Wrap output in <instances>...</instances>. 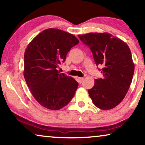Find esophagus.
Returning <instances> with one entry per match:
<instances>
[{
	"mask_svg": "<svg viewBox=\"0 0 145 145\" xmlns=\"http://www.w3.org/2000/svg\"><path fill=\"white\" fill-rule=\"evenodd\" d=\"M83 80H84V78H77V80H78V82L80 83V84H81V83L82 82Z\"/></svg>",
	"mask_w": 145,
	"mask_h": 145,
	"instance_id": "obj_1",
	"label": "esophagus"
}]
</instances>
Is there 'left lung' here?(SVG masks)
<instances>
[{
  "label": "left lung",
  "instance_id": "left-lung-1",
  "mask_svg": "<svg viewBox=\"0 0 145 145\" xmlns=\"http://www.w3.org/2000/svg\"><path fill=\"white\" fill-rule=\"evenodd\" d=\"M90 47L97 66L102 67V78L95 79L88 94L95 106L108 110L118 106L125 96L131 83L135 65L125 42L108 33L78 35Z\"/></svg>",
  "mask_w": 145,
  "mask_h": 145
}]
</instances>
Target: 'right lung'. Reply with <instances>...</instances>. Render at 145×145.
<instances>
[{
    "label": "right lung",
    "mask_w": 145,
    "mask_h": 145,
    "mask_svg": "<svg viewBox=\"0 0 145 145\" xmlns=\"http://www.w3.org/2000/svg\"><path fill=\"white\" fill-rule=\"evenodd\" d=\"M78 43L71 33L49 28L39 33L25 49V80L37 102L49 110H60L74 96L78 83L71 76L60 73L57 68Z\"/></svg>",
    "instance_id": "right-lung-1"
}]
</instances>
